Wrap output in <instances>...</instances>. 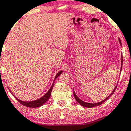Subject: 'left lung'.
<instances>
[{
	"mask_svg": "<svg viewBox=\"0 0 131 131\" xmlns=\"http://www.w3.org/2000/svg\"><path fill=\"white\" fill-rule=\"evenodd\" d=\"M119 42H120L121 45H121V39H119ZM122 60V61H121V70H122V62H123V61H122V60H122H122ZM117 86V85H116V86H115V87L114 88V90L112 91V93H111V94H110L109 95H108V97H107V98H106L105 99H104V100H102V101L100 102L97 103V104H91V103H87V102H85L83 101V100H81V99H80L79 98H78V97H77V95L75 94V92H74V90H73V95H74V97H75V99H76L77 101L78 102V104H79L80 105H82V106H83V107H89V108H91V107H97V106H99V105H101V104H102L103 103L105 102L106 101V100H107V99H108V98H109V97H111V95H112L113 94V93H114V92H115V90H116Z\"/></svg>",
	"mask_w": 131,
	"mask_h": 131,
	"instance_id": "obj_1",
	"label": "left lung"
}]
</instances>
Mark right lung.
I'll list each match as a JSON object with an SVG mask.
<instances>
[{
  "label": "right lung",
  "instance_id": "add662e5",
  "mask_svg": "<svg viewBox=\"0 0 131 131\" xmlns=\"http://www.w3.org/2000/svg\"><path fill=\"white\" fill-rule=\"evenodd\" d=\"M61 73H62V71H60V72H58L57 74H56V77H55V78H54V82H53V84H52L50 89L48 90V92L45 95L42 96V97H41L40 99H38V100H34V101H31V102H24V101H21V100H19V99L16 98L14 95V97L15 98L18 100V102L19 103H20L22 105L26 106V107H32V108H36V107H40V106L42 105L43 104H45V103L48 101V100L49 99V97H51V91H52V90H53V86H54V83L55 80H56V78H57V77H58L59 76H60V74H61Z\"/></svg>",
  "mask_w": 131,
  "mask_h": 131
}]
</instances>
